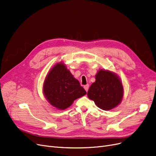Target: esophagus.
I'll use <instances>...</instances> for the list:
<instances>
[{"instance_id":"obj_1","label":"esophagus","mask_w":156,"mask_h":156,"mask_svg":"<svg viewBox=\"0 0 156 156\" xmlns=\"http://www.w3.org/2000/svg\"><path fill=\"white\" fill-rule=\"evenodd\" d=\"M84 89H85V90H86V91H88V89H89V85L88 84H87V85H84Z\"/></svg>"}]
</instances>
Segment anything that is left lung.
<instances>
[{"mask_svg": "<svg viewBox=\"0 0 156 156\" xmlns=\"http://www.w3.org/2000/svg\"><path fill=\"white\" fill-rule=\"evenodd\" d=\"M95 78V82L87 92L89 98L103 110L108 111L116 107L123 95V85L118 76L112 72L100 70Z\"/></svg>", "mask_w": 156, "mask_h": 156, "instance_id": "obj_1", "label": "left lung"}]
</instances>
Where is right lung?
Returning a JSON list of instances; mask_svg holds the SVG:
<instances>
[{
  "label": "right lung",
  "mask_w": 156,
  "mask_h": 156,
  "mask_svg": "<svg viewBox=\"0 0 156 156\" xmlns=\"http://www.w3.org/2000/svg\"><path fill=\"white\" fill-rule=\"evenodd\" d=\"M43 90L50 104L61 110L70 107L74 100L87 93L62 63L51 69L45 80Z\"/></svg>",
  "instance_id": "right-lung-1"
}]
</instances>
